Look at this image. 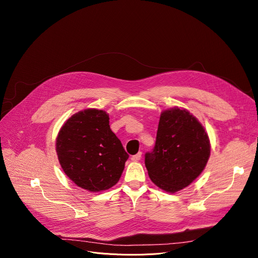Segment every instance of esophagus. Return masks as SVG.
<instances>
[{
	"label": "esophagus",
	"instance_id": "obj_1",
	"mask_svg": "<svg viewBox=\"0 0 258 258\" xmlns=\"http://www.w3.org/2000/svg\"><path fill=\"white\" fill-rule=\"evenodd\" d=\"M141 157H142V152H138L136 155H133V156L131 157V159H132L133 161H139V160L141 159Z\"/></svg>",
	"mask_w": 258,
	"mask_h": 258
}]
</instances>
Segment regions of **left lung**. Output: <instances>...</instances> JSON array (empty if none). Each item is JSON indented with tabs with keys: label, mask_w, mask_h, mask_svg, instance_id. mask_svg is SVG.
<instances>
[{
	"label": "left lung",
	"mask_w": 258,
	"mask_h": 258,
	"mask_svg": "<svg viewBox=\"0 0 258 258\" xmlns=\"http://www.w3.org/2000/svg\"><path fill=\"white\" fill-rule=\"evenodd\" d=\"M209 156L202 124L188 110L174 107L161 113L154 149L145 154V165L157 187L175 193L200 175Z\"/></svg>",
	"instance_id": "left-lung-1"
}]
</instances>
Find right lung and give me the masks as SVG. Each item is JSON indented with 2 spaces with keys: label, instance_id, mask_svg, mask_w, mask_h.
Listing matches in <instances>:
<instances>
[{
  "label": "right lung",
  "instance_id": "1",
  "mask_svg": "<svg viewBox=\"0 0 258 258\" xmlns=\"http://www.w3.org/2000/svg\"><path fill=\"white\" fill-rule=\"evenodd\" d=\"M56 152L65 174L90 192L113 187L128 158L120 140L110 130L108 114L98 109L83 110L63 124Z\"/></svg>",
  "mask_w": 258,
  "mask_h": 258
}]
</instances>
